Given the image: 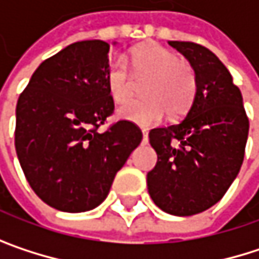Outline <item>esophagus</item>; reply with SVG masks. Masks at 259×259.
<instances>
[{"instance_id":"1","label":"esophagus","mask_w":259,"mask_h":259,"mask_svg":"<svg viewBox=\"0 0 259 259\" xmlns=\"http://www.w3.org/2000/svg\"><path fill=\"white\" fill-rule=\"evenodd\" d=\"M147 142H148V132L142 130V144H147Z\"/></svg>"}]
</instances>
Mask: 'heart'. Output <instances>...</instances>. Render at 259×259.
<instances>
[{"label":"heart","instance_id":"heart-1","mask_svg":"<svg viewBox=\"0 0 259 259\" xmlns=\"http://www.w3.org/2000/svg\"><path fill=\"white\" fill-rule=\"evenodd\" d=\"M127 63L135 78L147 76L141 85V93L145 97L120 106L117 111L120 120L148 127L156 124L165 112L179 117L192 106L196 94L195 73L174 52L157 43H144L130 51ZM105 82L108 94L115 103L129 97L130 76L121 60L108 66Z\"/></svg>","mask_w":259,"mask_h":259}]
</instances>
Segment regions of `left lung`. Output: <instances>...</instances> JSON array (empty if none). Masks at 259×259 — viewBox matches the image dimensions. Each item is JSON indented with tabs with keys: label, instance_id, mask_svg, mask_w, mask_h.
I'll list each match as a JSON object with an SVG mask.
<instances>
[{
	"label": "left lung",
	"instance_id": "left-lung-1",
	"mask_svg": "<svg viewBox=\"0 0 259 259\" xmlns=\"http://www.w3.org/2000/svg\"><path fill=\"white\" fill-rule=\"evenodd\" d=\"M168 43L190 63L196 94L180 123L150 130L157 163L147 174V186L160 210L192 216L219 202L235 180L249 120L231 73L210 49L192 41Z\"/></svg>",
	"mask_w": 259,
	"mask_h": 259
}]
</instances>
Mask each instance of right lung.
Returning <instances> with one entry per match:
<instances>
[{
	"mask_svg": "<svg viewBox=\"0 0 259 259\" xmlns=\"http://www.w3.org/2000/svg\"><path fill=\"white\" fill-rule=\"evenodd\" d=\"M109 45L76 41L45 60L16 105L15 147L26 180L48 205L80 213L105 201L142 132L114 112L106 90Z\"/></svg>",
	"mask_w": 259,
	"mask_h": 259,
	"instance_id": "obj_1",
	"label": "right lung"
}]
</instances>
